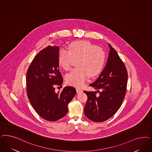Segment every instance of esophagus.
I'll return each mask as SVG.
<instances>
[{"mask_svg": "<svg viewBox=\"0 0 152 152\" xmlns=\"http://www.w3.org/2000/svg\"><path fill=\"white\" fill-rule=\"evenodd\" d=\"M76 90H77V93H82V92H83V91L82 89H79V88H77Z\"/></svg>", "mask_w": 152, "mask_h": 152, "instance_id": "esophagus-1", "label": "esophagus"}]
</instances>
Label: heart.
Returning a JSON list of instances; mask_svg holds the SVG:
<instances>
[{
    "mask_svg": "<svg viewBox=\"0 0 152 152\" xmlns=\"http://www.w3.org/2000/svg\"><path fill=\"white\" fill-rule=\"evenodd\" d=\"M105 53L103 49L96 46L88 41H74L69 45L68 50L61 49L58 54V64L65 70L71 68L73 59H77L75 66L65 76L69 85L81 88L88 77H93L100 73L105 60Z\"/></svg>",
    "mask_w": 152,
    "mask_h": 152,
    "instance_id": "heart-1",
    "label": "heart"
}]
</instances>
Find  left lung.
<instances>
[{
    "label": "left lung",
    "mask_w": 152,
    "mask_h": 152,
    "mask_svg": "<svg viewBox=\"0 0 152 152\" xmlns=\"http://www.w3.org/2000/svg\"><path fill=\"white\" fill-rule=\"evenodd\" d=\"M107 61L97 80L89 86L96 92L84 91L88 97L84 114L94 122H103L113 116L121 107L126 91L127 70L116 50L108 44Z\"/></svg>",
    "instance_id": "left-lung-1"
}]
</instances>
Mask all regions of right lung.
Here are the masks:
<instances>
[{
	"instance_id": "right-lung-1",
	"label": "right lung",
	"mask_w": 152,
	"mask_h": 152,
	"mask_svg": "<svg viewBox=\"0 0 152 152\" xmlns=\"http://www.w3.org/2000/svg\"><path fill=\"white\" fill-rule=\"evenodd\" d=\"M58 46H48L32 60L26 74L27 94L29 102L41 118L55 121L68 111V104L77 93L75 89L65 87L56 93L55 86H61L63 79L59 70Z\"/></svg>"
}]
</instances>
